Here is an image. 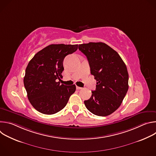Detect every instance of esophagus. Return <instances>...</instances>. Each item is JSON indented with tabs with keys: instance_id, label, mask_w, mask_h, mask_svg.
<instances>
[{
	"instance_id": "obj_1",
	"label": "esophagus",
	"mask_w": 156,
	"mask_h": 156,
	"mask_svg": "<svg viewBox=\"0 0 156 156\" xmlns=\"http://www.w3.org/2000/svg\"><path fill=\"white\" fill-rule=\"evenodd\" d=\"M76 89H77V90H81L82 87H80V86H76Z\"/></svg>"
}]
</instances>
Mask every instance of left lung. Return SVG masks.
Wrapping results in <instances>:
<instances>
[{
	"label": "left lung",
	"mask_w": 156,
	"mask_h": 156,
	"mask_svg": "<svg viewBox=\"0 0 156 156\" xmlns=\"http://www.w3.org/2000/svg\"><path fill=\"white\" fill-rule=\"evenodd\" d=\"M87 57L96 88L84 101L87 109L98 116L110 115L120 106L128 90V73L119 54L103 42H89L78 46Z\"/></svg>",
	"instance_id": "1"
}]
</instances>
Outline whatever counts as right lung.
<instances>
[{
  "instance_id": "add662e5",
  "label": "right lung",
  "mask_w": 156,
  "mask_h": 156,
  "mask_svg": "<svg viewBox=\"0 0 156 156\" xmlns=\"http://www.w3.org/2000/svg\"><path fill=\"white\" fill-rule=\"evenodd\" d=\"M78 49V44H51L36 53L25 70L23 82L28 98L38 112L54 114L63 109L76 90L75 84H60L63 62Z\"/></svg>"
}]
</instances>
